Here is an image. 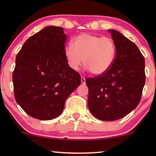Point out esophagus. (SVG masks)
I'll return each instance as SVG.
<instances>
[{
  "mask_svg": "<svg viewBox=\"0 0 156 156\" xmlns=\"http://www.w3.org/2000/svg\"><path fill=\"white\" fill-rule=\"evenodd\" d=\"M80 80H81V83L83 84L86 83V79L83 76H81V79H80Z\"/></svg>",
  "mask_w": 156,
  "mask_h": 156,
  "instance_id": "esophagus-1",
  "label": "esophagus"
}]
</instances>
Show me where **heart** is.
<instances>
[{
  "instance_id": "b5f03b06",
  "label": "heart",
  "mask_w": 156,
  "mask_h": 156,
  "mask_svg": "<svg viewBox=\"0 0 156 156\" xmlns=\"http://www.w3.org/2000/svg\"><path fill=\"white\" fill-rule=\"evenodd\" d=\"M72 44L64 47V55L69 67L77 70L83 65L94 76H101L110 69L115 60L117 47L108 37L83 33L76 36Z\"/></svg>"
}]
</instances>
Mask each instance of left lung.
I'll use <instances>...</instances> for the list:
<instances>
[{"label": "left lung", "mask_w": 156, "mask_h": 156, "mask_svg": "<svg viewBox=\"0 0 156 156\" xmlns=\"http://www.w3.org/2000/svg\"><path fill=\"white\" fill-rule=\"evenodd\" d=\"M117 47L115 60L101 76L87 78L88 106L97 119L114 121L125 117L140 102L145 83L144 58L137 46L119 31L108 30Z\"/></svg>", "instance_id": "obj_1"}]
</instances>
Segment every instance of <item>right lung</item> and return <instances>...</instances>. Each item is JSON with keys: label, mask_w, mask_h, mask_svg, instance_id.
<instances>
[{"label": "right lung", "mask_w": 156, "mask_h": 156, "mask_svg": "<svg viewBox=\"0 0 156 156\" xmlns=\"http://www.w3.org/2000/svg\"><path fill=\"white\" fill-rule=\"evenodd\" d=\"M62 27L48 26L29 37L15 59V98L31 117L50 120L63 112L67 98L80 84V76L64 55Z\"/></svg>", "instance_id": "add662e5"}]
</instances>
